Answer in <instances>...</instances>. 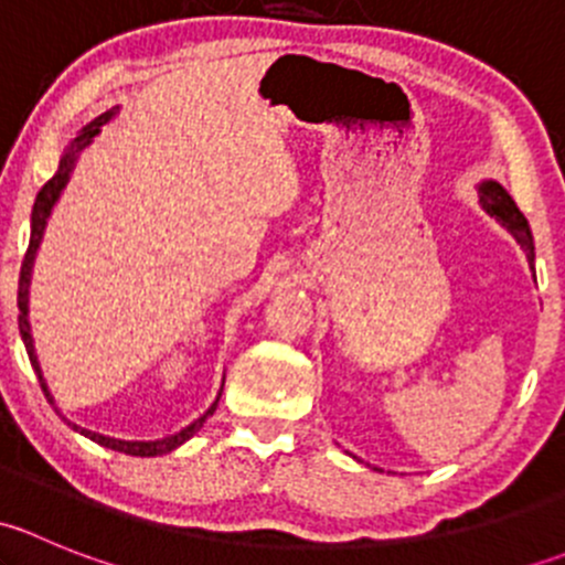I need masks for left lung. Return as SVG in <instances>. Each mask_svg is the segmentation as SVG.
I'll return each mask as SVG.
<instances>
[{
    "label": "left lung",
    "instance_id": "left-lung-1",
    "mask_svg": "<svg viewBox=\"0 0 565 565\" xmlns=\"http://www.w3.org/2000/svg\"><path fill=\"white\" fill-rule=\"evenodd\" d=\"M476 191H478V202H481V207L487 210V213L492 215V218L498 221L505 232H511V235H514V241L525 248L527 265H530V270H533V278H535L533 232H530L527 218L520 213V207L514 204V199H511L509 191H505V188L494 180H481L476 185Z\"/></svg>",
    "mask_w": 565,
    "mask_h": 565
}]
</instances>
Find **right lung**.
<instances>
[{
    "instance_id": "1",
    "label": "right lung",
    "mask_w": 565,
    "mask_h": 565,
    "mask_svg": "<svg viewBox=\"0 0 565 565\" xmlns=\"http://www.w3.org/2000/svg\"><path fill=\"white\" fill-rule=\"evenodd\" d=\"M117 111H119V106L108 108V111L100 114V117H95L93 122H87L82 130H78L76 139H71V145H67L65 152H62L60 167H56L54 177H51V180L45 182L43 188H40V193H38V199H35V207H32L30 248H26L24 262H21V276H19V311H21V315H19V330H21V339H24L26 355H30L32 369H35V372H38L40 388H43L45 398H49V404H54V396H51L49 383H45L43 372H40V363H38V355H35V339H32V328H30V284H32V267H35L38 248H40V243H43L45 224H49L51 213H54V207H56V202H60V196H62V191H65V185H67V182H71V174H73V169H76L78 156H82V150H87V147L93 145L95 136L100 134V128H104L106 122H111V119L117 117ZM221 388H224V385H221ZM218 398H221V391H218V396H215V402L207 407V413L199 415V418L193 420V424H188L185 429H180V431H177V435L161 437V440H117V437H106V435H98V431L84 429V426L71 424V420H67L65 415L60 413V407H56V404H54V409L62 415V418L67 420V424L73 426V429L78 431V435L89 437V440L98 443V446L111 448V451H119V454H130V457H161V454H169V451H174V448H180L182 443L191 440V437L196 435L199 429H202L204 420H207L210 415L215 413V407H218Z\"/></svg>"
}]
</instances>
